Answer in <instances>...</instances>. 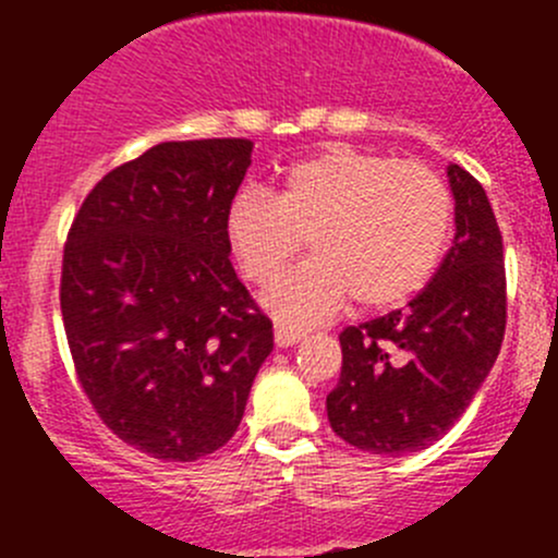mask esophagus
Instances as JSON below:
<instances>
[{
  "instance_id": "obj_1",
  "label": "esophagus",
  "mask_w": 558,
  "mask_h": 558,
  "mask_svg": "<svg viewBox=\"0 0 558 558\" xmlns=\"http://www.w3.org/2000/svg\"><path fill=\"white\" fill-rule=\"evenodd\" d=\"M305 337V331L302 329H294V326H286V324H278L275 326V342H278L280 348H289V345H296V342Z\"/></svg>"
}]
</instances>
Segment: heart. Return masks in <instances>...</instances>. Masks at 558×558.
<instances>
[{"label": "heart", "mask_w": 558, "mask_h": 558, "mask_svg": "<svg viewBox=\"0 0 558 558\" xmlns=\"http://www.w3.org/2000/svg\"><path fill=\"white\" fill-rule=\"evenodd\" d=\"M451 216V191L429 167L329 145L291 165L275 196L243 191L227 213V234L258 286L308 238L312 262L275 281L264 302L280 318L315 324L348 296L380 311L418 294L446 256Z\"/></svg>", "instance_id": "b5f03b06"}]
</instances>
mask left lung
<instances>
[{
    "label": "left lung",
    "mask_w": 558,
    "mask_h": 558,
    "mask_svg": "<svg viewBox=\"0 0 558 558\" xmlns=\"http://www.w3.org/2000/svg\"><path fill=\"white\" fill-rule=\"evenodd\" d=\"M456 234L404 311L340 331V380L326 397L337 435L369 453L424 451L459 421L499 356L508 320L505 251L492 202L448 167Z\"/></svg>",
    "instance_id": "obj_1"
}]
</instances>
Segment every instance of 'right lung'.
Segmentation results:
<instances>
[{"label": "right lung", "instance_id": "obj_1", "mask_svg": "<svg viewBox=\"0 0 558 558\" xmlns=\"http://www.w3.org/2000/svg\"><path fill=\"white\" fill-rule=\"evenodd\" d=\"M251 140L161 143L116 167L72 221L61 318L77 380L112 435L161 461L232 440L272 320L229 262L227 213Z\"/></svg>", "mask_w": 558, "mask_h": 558}]
</instances>
